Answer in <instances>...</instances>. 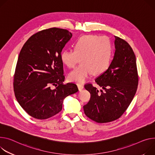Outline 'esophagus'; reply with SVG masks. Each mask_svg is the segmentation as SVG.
<instances>
[{"instance_id": "esophagus-1", "label": "esophagus", "mask_w": 155, "mask_h": 155, "mask_svg": "<svg viewBox=\"0 0 155 155\" xmlns=\"http://www.w3.org/2000/svg\"><path fill=\"white\" fill-rule=\"evenodd\" d=\"M77 86H78V88L80 91L82 89H83V88H84V86L82 85V84H78Z\"/></svg>"}]
</instances>
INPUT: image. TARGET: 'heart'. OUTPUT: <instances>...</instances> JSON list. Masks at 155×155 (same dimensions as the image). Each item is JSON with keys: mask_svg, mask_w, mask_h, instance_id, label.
I'll list each match as a JSON object with an SVG mask.
<instances>
[{"mask_svg": "<svg viewBox=\"0 0 155 155\" xmlns=\"http://www.w3.org/2000/svg\"><path fill=\"white\" fill-rule=\"evenodd\" d=\"M74 50H65L61 54L62 62L69 68L81 63L69 74V80L82 83L89 76L104 72L109 65L112 46L109 38L96 35L80 37L74 45Z\"/></svg>", "mask_w": 155, "mask_h": 155, "instance_id": "heart-1", "label": "heart"}]
</instances>
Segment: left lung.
Segmentation results:
<instances>
[{"instance_id":"obj_1","label":"left lung","mask_w":155,"mask_h":155,"mask_svg":"<svg viewBox=\"0 0 155 155\" xmlns=\"http://www.w3.org/2000/svg\"><path fill=\"white\" fill-rule=\"evenodd\" d=\"M113 60L95 81L103 88L99 92L91 83L85 88L90 93L88 103L83 106L85 115L97 123L119 119L128 108L135 94L138 75L134 52L127 42L115 36Z\"/></svg>"}]
</instances>
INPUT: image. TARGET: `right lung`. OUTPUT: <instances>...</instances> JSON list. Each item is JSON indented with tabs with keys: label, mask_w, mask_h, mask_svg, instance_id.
<instances>
[{
	"label": "right lung",
	"mask_w": 155,
	"mask_h": 155,
	"mask_svg": "<svg viewBox=\"0 0 155 155\" xmlns=\"http://www.w3.org/2000/svg\"><path fill=\"white\" fill-rule=\"evenodd\" d=\"M68 30L51 28L32 35L23 45L13 76V90L21 107L37 119L50 118L62 110L67 96L78 91L64 83L62 49L72 38ZM56 88L52 89L51 87Z\"/></svg>",
	"instance_id": "1"
}]
</instances>
